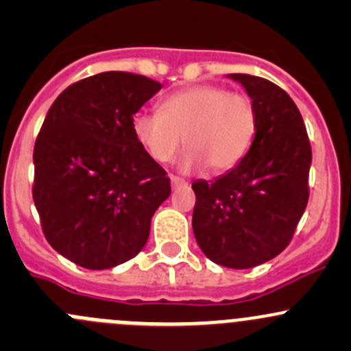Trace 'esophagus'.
<instances>
[{
  "label": "esophagus",
  "mask_w": 351,
  "mask_h": 351,
  "mask_svg": "<svg viewBox=\"0 0 351 351\" xmlns=\"http://www.w3.org/2000/svg\"><path fill=\"white\" fill-rule=\"evenodd\" d=\"M186 185V182L183 178H180V176H171V186L173 189H176V186H183Z\"/></svg>",
  "instance_id": "esophagus-1"
}]
</instances>
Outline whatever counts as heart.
Masks as SVG:
<instances>
[{
	"label": "heart",
	"mask_w": 351,
	"mask_h": 351,
	"mask_svg": "<svg viewBox=\"0 0 351 351\" xmlns=\"http://www.w3.org/2000/svg\"><path fill=\"white\" fill-rule=\"evenodd\" d=\"M258 129L256 105L247 95L215 84H197L169 95L159 113L139 112L132 132L144 151L168 162L182 143L189 149L180 159L185 171L208 166L214 173L236 168L250 151Z\"/></svg>",
	"instance_id": "1"
}]
</instances>
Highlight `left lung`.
Listing matches in <instances>:
<instances>
[{"label": "left lung", "mask_w": 351, "mask_h": 351, "mask_svg": "<svg viewBox=\"0 0 351 351\" xmlns=\"http://www.w3.org/2000/svg\"><path fill=\"white\" fill-rule=\"evenodd\" d=\"M258 112L250 151L219 178L197 180L192 228L205 256L228 268H253L285 250L309 200L313 161L302 115L280 86L228 74Z\"/></svg>", "instance_id": "1"}]
</instances>
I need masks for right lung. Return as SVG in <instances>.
Instances as JSON below:
<instances>
[{
	"label": "right lung",
	"instance_id": "add662e5",
	"mask_svg": "<svg viewBox=\"0 0 351 351\" xmlns=\"http://www.w3.org/2000/svg\"><path fill=\"white\" fill-rule=\"evenodd\" d=\"M122 71L66 88L34 147V202L45 239L73 263L107 270L136 256L169 197L166 171L141 147L132 119L161 90Z\"/></svg>",
	"mask_w": 351,
	"mask_h": 351
}]
</instances>
